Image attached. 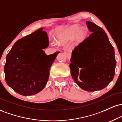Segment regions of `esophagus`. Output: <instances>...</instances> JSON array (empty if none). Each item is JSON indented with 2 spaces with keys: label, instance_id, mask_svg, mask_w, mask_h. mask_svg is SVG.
<instances>
[{
  "label": "esophagus",
  "instance_id": "1",
  "mask_svg": "<svg viewBox=\"0 0 122 122\" xmlns=\"http://www.w3.org/2000/svg\"><path fill=\"white\" fill-rule=\"evenodd\" d=\"M66 56H67V58H68V59H70V58H71V53H67Z\"/></svg>",
  "mask_w": 122,
  "mask_h": 122
}]
</instances>
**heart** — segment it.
<instances>
[{
  "label": "heart",
  "instance_id": "b5f03b06",
  "mask_svg": "<svg viewBox=\"0 0 122 122\" xmlns=\"http://www.w3.org/2000/svg\"><path fill=\"white\" fill-rule=\"evenodd\" d=\"M87 34V30L84 27L74 24L67 27L58 36V41L61 43H66L75 40L76 43L82 42Z\"/></svg>",
  "mask_w": 122,
  "mask_h": 122
}]
</instances>
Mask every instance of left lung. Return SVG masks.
Segmentation results:
<instances>
[{
    "label": "left lung",
    "mask_w": 122,
    "mask_h": 122,
    "mask_svg": "<svg viewBox=\"0 0 122 122\" xmlns=\"http://www.w3.org/2000/svg\"><path fill=\"white\" fill-rule=\"evenodd\" d=\"M91 34L72 51L71 74L80 88L89 92L104 89L112 81L117 65L114 49L103 29L86 21Z\"/></svg>",
    "instance_id": "8db88e82"
}]
</instances>
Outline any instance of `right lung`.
<instances>
[{
	"label": "right lung",
	"instance_id": "obj_1",
	"mask_svg": "<svg viewBox=\"0 0 122 122\" xmlns=\"http://www.w3.org/2000/svg\"><path fill=\"white\" fill-rule=\"evenodd\" d=\"M44 28L18 40L6 57L4 72L6 83L23 96H31L45 87L50 68L60 52L47 56L43 49L49 42Z\"/></svg>",
	"mask_w": 122,
	"mask_h": 122
}]
</instances>
